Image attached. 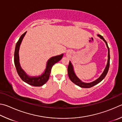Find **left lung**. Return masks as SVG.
Masks as SVG:
<instances>
[{"mask_svg":"<svg viewBox=\"0 0 122 122\" xmlns=\"http://www.w3.org/2000/svg\"><path fill=\"white\" fill-rule=\"evenodd\" d=\"M98 36L101 39H102L103 41H105V43H106V45L107 46V47L108 48V61H107V65H106L103 72L102 73V74L100 75V76L98 79H97L96 80H95L94 81H93L92 82H90V83L84 82V81H81V79L76 76V75L75 74V71H74V66H73V65H72L71 61H69V66L68 67V76L69 77L70 79L72 82H73L74 84H76V85L79 86V87H81L90 88V87H92V86L97 85V84H98L100 82H101V81H102L104 78H105V77H106V75H107V72L108 71V70H109V64H110L109 48V47H108L107 41H105V39L103 38V37L100 35H98Z\"/></svg>","mask_w":122,"mask_h":122,"instance_id":"left-lung-1","label":"left lung"}]
</instances>
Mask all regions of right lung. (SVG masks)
Wrapping results in <instances>:
<instances>
[{
	"label": "right lung",
	"mask_w": 122,
	"mask_h": 122,
	"mask_svg": "<svg viewBox=\"0 0 122 122\" xmlns=\"http://www.w3.org/2000/svg\"><path fill=\"white\" fill-rule=\"evenodd\" d=\"M26 33V31L24 32L20 37L18 41L17 42L16 46H15L14 52V64L15 67H16L17 74L20 77L22 80L24 81V82L34 86H41L47 82L48 79H49L50 73L51 71V69L53 66L57 63V62L61 60V59L62 58L63 54L51 57L50 59H48L47 63H46L45 70H44L43 73H42L41 75L38 76H29L24 71L21 67L20 63L19 54L20 47L22 41L24 37L25 36Z\"/></svg>",
	"instance_id": "right-lung-1"
}]
</instances>
